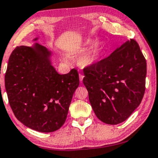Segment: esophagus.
<instances>
[{"label": "esophagus", "instance_id": "34e87169", "mask_svg": "<svg viewBox=\"0 0 158 158\" xmlns=\"http://www.w3.org/2000/svg\"><path fill=\"white\" fill-rule=\"evenodd\" d=\"M79 77H80V81H81V82H82L83 79H84V74L80 73L79 74Z\"/></svg>", "mask_w": 158, "mask_h": 158}]
</instances>
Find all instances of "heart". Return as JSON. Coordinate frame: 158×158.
Returning <instances> with one entry per match:
<instances>
[{"instance_id":"1","label":"heart","mask_w":158,"mask_h":158,"mask_svg":"<svg viewBox=\"0 0 158 158\" xmlns=\"http://www.w3.org/2000/svg\"><path fill=\"white\" fill-rule=\"evenodd\" d=\"M92 40H88L86 42V45L89 46L92 44ZM102 45L100 42H95L93 47L84 54H81V52H77L75 55H80L77 58V61L82 65H89L95 63L100 57L101 52H102Z\"/></svg>"}]
</instances>
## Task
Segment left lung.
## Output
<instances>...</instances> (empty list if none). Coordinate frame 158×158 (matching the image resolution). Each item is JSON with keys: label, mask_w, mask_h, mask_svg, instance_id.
Wrapping results in <instances>:
<instances>
[{"label": "left lung", "mask_w": 158, "mask_h": 158, "mask_svg": "<svg viewBox=\"0 0 158 158\" xmlns=\"http://www.w3.org/2000/svg\"><path fill=\"white\" fill-rule=\"evenodd\" d=\"M83 83L101 121L117 125L139 105L146 90V60L131 39L107 57L84 69Z\"/></svg>", "instance_id": "left-lung-1"}]
</instances>
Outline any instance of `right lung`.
I'll return each mask as SVG.
<instances>
[{
  "instance_id": "add662e5",
  "label": "right lung",
  "mask_w": 158,
  "mask_h": 158,
  "mask_svg": "<svg viewBox=\"0 0 158 158\" xmlns=\"http://www.w3.org/2000/svg\"><path fill=\"white\" fill-rule=\"evenodd\" d=\"M51 54L38 43L33 48L16 47L5 74V88L15 116L25 126L44 133L63 126L79 86L77 71L58 74L51 63Z\"/></svg>"
}]
</instances>
